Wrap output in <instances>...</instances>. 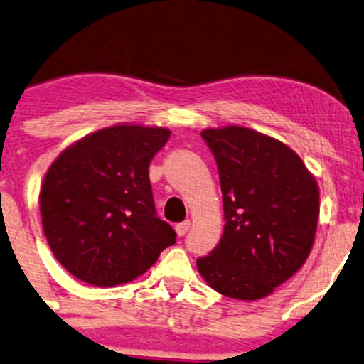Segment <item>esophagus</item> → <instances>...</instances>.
Here are the masks:
<instances>
[{"label":"esophagus","mask_w":364,"mask_h":364,"mask_svg":"<svg viewBox=\"0 0 364 364\" xmlns=\"http://www.w3.org/2000/svg\"><path fill=\"white\" fill-rule=\"evenodd\" d=\"M190 222H181V223H176V227H174V230H176L178 237H183L186 235V232L190 230Z\"/></svg>","instance_id":"1"}]
</instances>
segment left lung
Instances as JSON below:
<instances>
[{"label": "left lung", "instance_id": "left-lung-1", "mask_svg": "<svg viewBox=\"0 0 364 364\" xmlns=\"http://www.w3.org/2000/svg\"><path fill=\"white\" fill-rule=\"evenodd\" d=\"M223 195L222 240L196 260L211 289L240 301L267 297L304 265L319 220V186L302 159L242 126L201 131Z\"/></svg>", "mask_w": 364, "mask_h": 364}]
</instances>
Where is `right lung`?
<instances>
[{"label": "right lung", "mask_w": 364, "mask_h": 364, "mask_svg": "<svg viewBox=\"0 0 364 364\" xmlns=\"http://www.w3.org/2000/svg\"><path fill=\"white\" fill-rule=\"evenodd\" d=\"M164 127L121 124L68 146L45 174L40 213L55 259L97 287L134 280L176 242L158 218L149 163L166 144Z\"/></svg>", "instance_id": "obj_1"}]
</instances>
